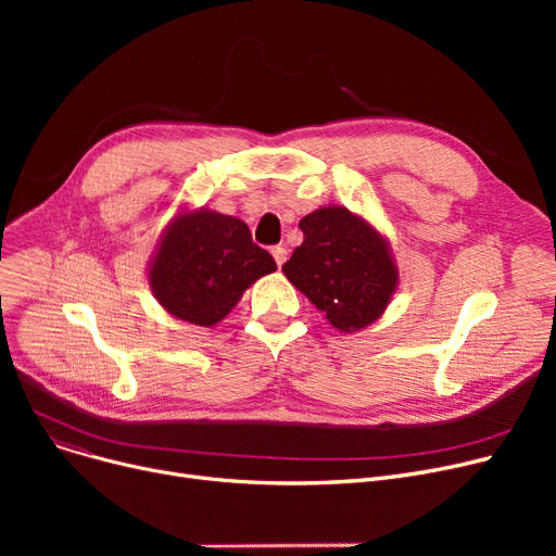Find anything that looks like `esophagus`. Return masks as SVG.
<instances>
[{"label":"esophagus","mask_w":556,"mask_h":556,"mask_svg":"<svg viewBox=\"0 0 556 556\" xmlns=\"http://www.w3.org/2000/svg\"><path fill=\"white\" fill-rule=\"evenodd\" d=\"M270 252H273V256H275V261H277V266L281 268V266H283V261H286V254H288V250H286L283 245H275Z\"/></svg>","instance_id":"esophagus-1"}]
</instances>
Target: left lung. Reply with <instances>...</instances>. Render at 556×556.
<instances>
[{
  "label": "left lung",
  "instance_id": "8db88e82",
  "mask_svg": "<svg viewBox=\"0 0 556 556\" xmlns=\"http://www.w3.org/2000/svg\"><path fill=\"white\" fill-rule=\"evenodd\" d=\"M304 243L281 270L340 331L371 325L392 300L396 268L386 241L342 207L300 220Z\"/></svg>",
  "mask_w": 556,
  "mask_h": 556
}]
</instances>
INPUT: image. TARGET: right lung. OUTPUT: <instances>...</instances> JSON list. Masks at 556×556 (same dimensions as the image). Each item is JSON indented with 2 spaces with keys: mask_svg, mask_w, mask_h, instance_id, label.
<instances>
[{
  "mask_svg": "<svg viewBox=\"0 0 556 556\" xmlns=\"http://www.w3.org/2000/svg\"><path fill=\"white\" fill-rule=\"evenodd\" d=\"M273 270L275 258L252 241L243 220L200 210L180 216L166 231L151 268V286L170 315L212 327L250 283Z\"/></svg>",
  "mask_w": 556,
  "mask_h": 556,
  "instance_id": "add662e5",
  "label": "right lung"
}]
</instances>
